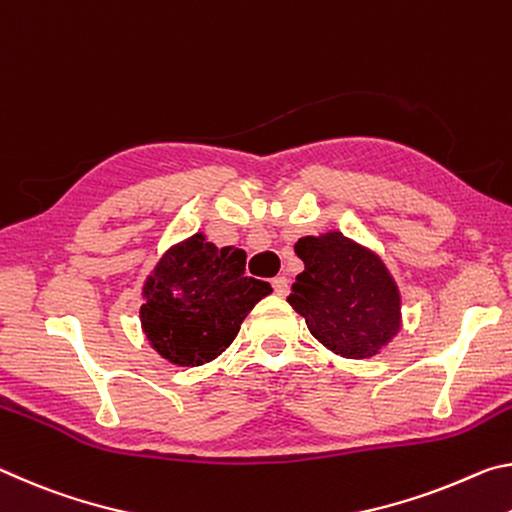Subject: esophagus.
<instances>
[{"mask_svg":"<svg viewBox=\"0 0 512 512\" xmlns=\"http://www.w3.org/2000/svg\"><path fill=\"white\" fill-rule=\"evenodd\" d=\"M272 288L279 297H286L290 290V281L286 279V276H276V279H272Z\"/></svg>","mask_w":512,"mask_h":512,"instance_id":"esophagus-1","label":"esophagus"}]
</instances>
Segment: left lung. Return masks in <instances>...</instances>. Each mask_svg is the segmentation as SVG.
Returning a JSON list of instances; mask_svg holds the SVG:
<instances>
[{"instance_id":"1","label":"left lung","mask_w":512,"mask_h":512,"mask_svg":"<svg viewBox=\"0 0 512 512\" xmlns=\"http://www.w3.org/2000/svg\"><path fill=\"white\" fill-rule=\"evenodd\" d=\"M295 254L304 272L292 283L288 301L326 349L345 358H372L399 333V288L374 251L329 231L299 238Z\"/></svg>"}]
</instances>
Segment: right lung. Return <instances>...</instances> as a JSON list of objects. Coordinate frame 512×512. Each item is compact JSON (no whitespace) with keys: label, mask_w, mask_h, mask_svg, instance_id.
I'll use <instances>...</instances> for the list:
<instances>
[{"label":"right lung","mask_w":512,"mask_h":512,"mask_svg":"<svg viewBox=\"0 0 512 512\" xmlns=\"http://www.w3.org/2000/svg\"><path fill=\"white\" fill-rule=\"evenodd\" d=\"M247 254L217 249L204 233L163 254L147 276L140 324L149 345L172 365L195 367L222 354L270 283L245 276Z\"/></svg>","instance_id":"add662e5"}]
</instances>
